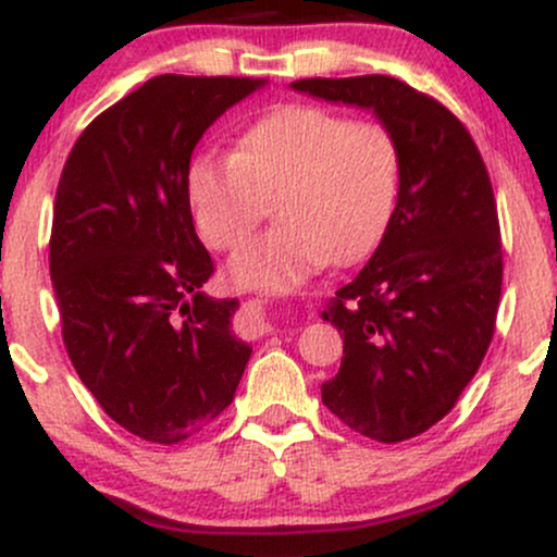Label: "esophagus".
I'll use <instances>...</instances> for the list:
<instances>
[{"instance_id":"esophagus-1","label":"esophagus","mask_w":557,"mask_h":557,"mask_svg":"<svg viewBox=\"0 0 557 557\" xmlns=\"http://www.w3.org/2000/svg\"><path fill=\"white\" fill-rule=\"evenodd\" d=\"M238 322H240V332L246 337H264L272 332V322L270 317H267L261 300H248Z\"/></svg>"}]
</instances>
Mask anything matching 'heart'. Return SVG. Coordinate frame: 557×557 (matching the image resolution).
Instances as JSON below:
<instances>
[{"instance_id": "b5f03b06", "label": "heart", "mask_w": 557, "mask_h": 557, "mask_svg": "<svg viewBox=\"0 0 557 557\" xmlns=\"http://www.w3.org/2000/svg\"><path fill=\"white\" fill-rule=\"evenodd\" d=\"M400 164L398 138L380 120L283 104L248 125L230 157H198L185 188L198 235L225 253L251 240L274 198L280 225L230 264V280L287 290L327 261L372 251L395 212Z\"/></svg>"}]
</instances>
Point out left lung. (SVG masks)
I'll return each mask as SVG.
<instances>
[{"mask_svg":"<svg viewBox=\"0 0 557 557\" xmlns=\"http://www.w3.org/2000/svg\"><path fill=\"white\" fill-rule=\"evenodd\" d=\"M290 86L372 110L400 144L385 235L322 311L343 332L341 372L322 385V403L363 437L403 443L450 413L495 335L503 243L487 168L461 120L398 78Z\"/></svg>","mask_w":557,"mask_h":557,"instance_id":"1","label":"left lung"}]
</instances>
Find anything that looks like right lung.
I'll list each match as a JSON object with an SVG mask.
<instances>
[{"instance_id":"right-lung-1","label":"right lung","mask_w":557,"mask_h":557,"mask_svg":"<svg viewBox=\"0 0 557 557\" xmlns=\"http://www.w3.org/2000/svg\"><path fill=\"white\" fill-rule=\"evenodd\" d=\"M261 78L157 75L75 140L54 198L49 272L81 382L146 443L196 437L233 403L251 348L238 300L209 298L185 177L207 127Z\"/></svg>"}]
</instances>
